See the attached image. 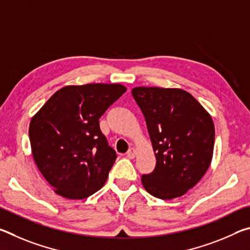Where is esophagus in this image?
<instances>
[{"label":"esophagus","instance_id":"34e87169","mask_svg":"<svg viewBox=\"0 0 250 250\" xmlns=\"http://www.w3.org/2000/svg\"><path fill=\"white\" fill-rule=\"evenodd\" d=\"M135 154H137V150H135L134 147H131V149L126 152V156H128L129 159H134Z\"/></svg>","mask_w":250,"mask_h":250}]
</instances>
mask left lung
<instances>
[{
  "label": "left lung",
  "mask_w": 250,
  "mask_h": 250,
  "mask_svg": "<svg viewBox=\"0 0 250 250\" xmlns=\"http://www.w3.org/2000/svg\"><path fill=\"white\" fill-rule=\"evenodd\" d=\"M132 96L146 118L156 164L142 175L147 193L180 197L195 186L213 158L215 128L204 107L179 88L135 87Z\"/></svg>",
  "instance_id": "1"
}]
</instances>
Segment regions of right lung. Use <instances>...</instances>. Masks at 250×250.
Listing matches in <instances>:
<instances>
[{
    "label": "right lung",
    "mask_w": 250,
    "mask_h": 250,
    "mask_svg": "<svg viewBox=\"0 0 250 250\" xmlns=\"http://www.w3.org/2000/svg\"><path fill=\"white\" fill-rule=\"evenodd\" d=\"M125 91L120 83L66 86L33 116L28 132L33 159L58 195L83 200L105 183L117 154L99 119Z\"/></svg>",
    "instance_id": "add662e5"
}]
</instances>
